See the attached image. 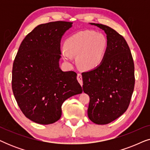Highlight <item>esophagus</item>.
Instances as JSON below:
<instances>
[{"label":"esophagus","instance_id":"34e87169","mask_svg":"<svg viewBox=\"0 0 150 150\" xmlns=\"http://www.w3.org/2000/svg\"><path fill=\"white\" fill-rule=\"evenodd\" d=\"M77 80H78V81L79 82V83L81 84V85L83 86V79H82V74H78Z\"/></svg>","mask_w":150,"mask_h":150}]
</instances>
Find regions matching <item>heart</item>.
I'll return each mask as SVG.
<instances>
[{"mask_svg":"<svg viewBox=\"0 0 150 150\" xmlns=\"http://www.w3.org/2000/svg\"><path fill=\"white\" fill-rule=\"evenodd\" d=\"M63 57L66 62H73L77 55V63L82 69H93L103 61L108 47L107 39L101 33L85 30L69 37L65 42Z\"/></svg>","mask_w":150,"mask_h":150,"instance_id":"1","label":"heart"}]
</instances>
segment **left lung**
Wrapping results in <instances>:
<instances>
[{"mask_svg": "<svg viewBox=\"0 0 150 150\" xmlns=\"http://www.w3.org/2000/svg\"><path fill=\"white\" fill-rule=\"evenodd\" d=\"M104 30L108 41L99 66L82 73L83 91L90 101L87 113L96 124H109L128 109L134 87V61L124 37L109 26L91 23Z\"/></svg>", "mask_w": 150, "mask_h": 150, "instance_id": "1", "label": "left lung"}]
</instances>
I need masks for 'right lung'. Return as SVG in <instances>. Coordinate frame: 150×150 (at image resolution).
Instances as JSON below:
<instances>
[{"label":"right lung","instance_id":"obj_1","mask_svg":"<svg viewBox=\"0 0 150 150\" xmlns=\"http://www.w3.org/2000/svg\"><path fill=\"white\" fill-rule=\"evenodd\" d=\"M71 24L57 21L36 26L22 41L14 59V97L24 115L37 124L56 122L65 100L83 92L77 74L59 67L61 40Z\"/></svg>","mask_w":150,"mask_h":150}]
</instances>
